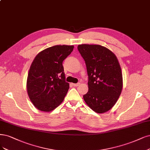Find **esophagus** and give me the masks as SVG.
Listing matches in <instances>:
<instances>
[{
  "mask_svg": "<svg viewBox=\"0 0 150 150\" xmlns=\"http://www.w3.org/2000/svg\"><path fill=\"white\" fill-rule=\"evenodd\" d=\"M72 85H73L74 87H77V86H79L80 85V83L79 82V83H77V84H72Z\"/></svg>",
  "mask_w": 150,
  "mask_h": 150,
  "instance_id": "esophagus-1",
  "label": "esophagus"
}]
</instances>
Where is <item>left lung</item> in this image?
<instances>
[{"instance_id": "obj_1", "label": "left lung", "mask_w": 150, "mask_h": 150, "mask_svg": "<svg viewBox=\"0 0 150 150\" xmlns=\"http://www.w3.org/2000/svg\"><path fill=\"white\" fill-rule=\"evenodd\" d=\"M77 49L85 61L89 78L84 100L96 113H105L116 104L122 92L120 64L114 53L101 45L82 44Z\"/></svg>"}]
</instances>
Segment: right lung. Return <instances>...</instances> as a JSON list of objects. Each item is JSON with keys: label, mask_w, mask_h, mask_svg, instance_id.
Instances as JSON below:
<instances>
[{"label": "right lung", "mask_w": 150, "mask_h": 150, "mask_svg": "<svg viewBox=\"0 0 150 150\" xmlns=\"http://www.w3.org/2000/svg\"><path fill=\"white\" fill-rule=\"evenodd\" d=\"M74 48L56 45L40 52L30 66L27 81L30 100L39 110H53L63 101L69 88L65 81L63 61Z\"/></svg>", "instance_id": "right-lung-1"}]
</instances>
